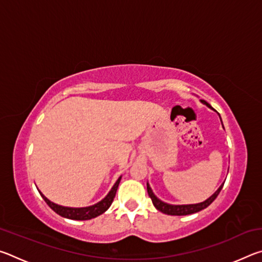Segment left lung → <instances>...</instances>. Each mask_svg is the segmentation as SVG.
<instances>
[{"label": "left lung", "mask_w": 262, "mask_h": 262, "mask_svg": "<svg viewBox=\"0 0 262 262\" xmlns=\"http://www.w3.org/2000/svg\"><path fill=\"white\" fill-rule=\"evenodd\" d=\"M203 104H206L208 107L212 108L211 106L207 103L205 100H201ZM224 184L221 185V187L216 190V192L211 195V196L208 199V200L203 201L201 203H196V205H184V206H173V205H167V203L163 202L155 196V194L152 193L151 188H150V186L147 184V189H148V194L150 199H151V201L154 203V206L156 207V209H158L159 211L164 212V214L166 215H176V216H183V215H189V214H194V212H198L202 209H205L209 205H211V202L215 200L217 198V195L220 194L222 187H223Z\"/></svg>", "instance_id": "1"}]
</instances>
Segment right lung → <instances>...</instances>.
<instances>
[{"instance_id":"1","label":"right lung","mask_w":262,"mask_h":262,"mask_svg":"<svg viewBox=\"0 0 262 262\" xmlns=\"http://www.w3.org/2000/svg\"><path fill=\"white\" fill-rule=\"evenodd\" d=\"M121 177L117 180V183L114 184L112 189L110 190V193L107 194V196L103 199L100 202L96 203V205L91 206V207H85V208H68V207H62V206H57L55 203L51 202L46 196H43L41 194V196L45 202L50 206L53 210H54L56 214H59L62 217H66V219L69 220H77V221H86V220H91L95 219V217L99 216L108 209L110 206L112 205V202L115 198V193H117L118 186L120 184Z\"/></svg>"}]
</instances>
